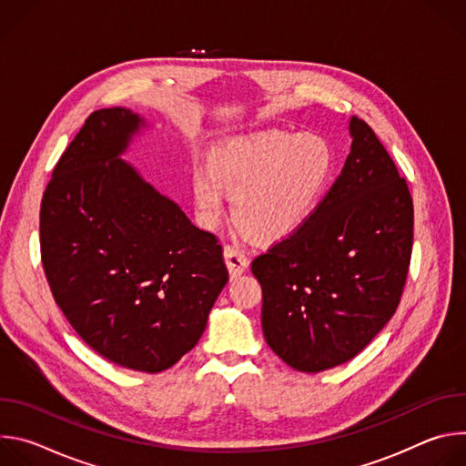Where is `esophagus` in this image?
I'll use <instances>...</instances> for the list:
<instances>
[{"mask_svg": "<svg viewBox=\"0 0 466 466\" xmlns=\"http://www.w3.org/2000/svg\"><path fill=\"white\" fill-rule=\"evenodd\" d=\"M225 261L232 279L239 277L248 268V259L245 252H241L236 245H225Z\"/></svg>", "mask_w": 466, "mask_h": 466, "instance_id": "34e87169", "label": "esophagus"}]
</instances>
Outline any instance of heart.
<instances>
[{
  "label": "heart",
  "mask_w": 466,
  "mask_h": 466,
  "mask_svg": "<svg viewBox=\"0 0 466 466\" xmlns=\"http://www.w3.org/2000/svg\"><path fill=\"white\" fill-rule=\"evenodd\" d=\"M336 173V155L317 135L259 130L218 146L210 166H195L191 191L198 219L216 227L225 214L227 191L232 219L261 245L297 234L317 212Z\"/></svg>",
  "instance_id": "heart-1"
}]
</instances>
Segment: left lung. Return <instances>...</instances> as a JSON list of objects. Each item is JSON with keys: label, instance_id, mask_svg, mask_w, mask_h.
I'll use <instances>...</instances> for the list:
<instances>
[{"label": "left lung", "instance_id": "left-lung-1", "mask_svg": "<svg viewBox=\"0 0 466 466\" xmlns=\"http://www.w3.org/2000/svg\"><path fill=\"white\" fill-rule=\"evenodd\" d=\"M352 147L311 219L252 259L261 328L300 372L358 356L400 304L413 247V198L374 130L350 119Z\"/></svg>", "mask_w": 466, "mask_h": 466}]
</instances>
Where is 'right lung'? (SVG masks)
Wrapping results in <instances>:
<instances>
[{"mask_svg": "<svg viewBox=\"0 0 466 466\" xmlns=\"http://www.w3.org/2000/svg\"><path fill=\"white\" fill-rule=\"evenodd\" d=\"M144 119L92 112L58 158L40 205L55 302L116 365L160 372L189 352L228 282L219 239L119 160Z\"/></svg>", "mask_w": 466, "mask_h": 466, "instance_id": "obj_1", "label": "right lung"}]
</instances>
